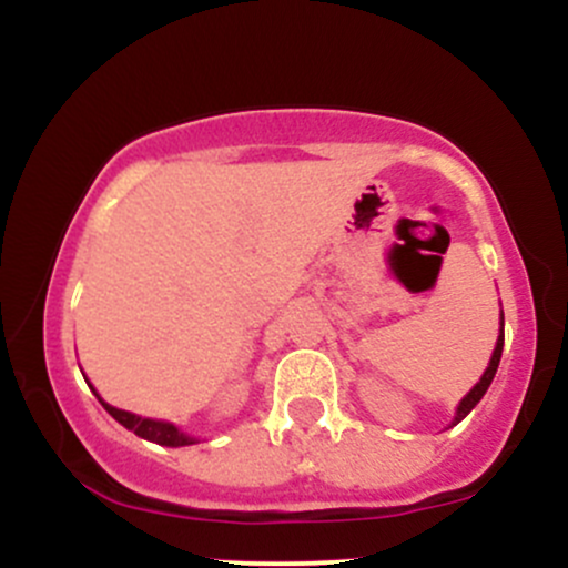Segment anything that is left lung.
Wrapping results in <instances>:
<instances>
[{"mask_svg": "<svg viewBox=\"0 0 568 568\" xmlns=\"http://www.w3.org/2000/svg\"><path fill=\"white\" fill-rule=\"evenodd\" d=\"M505 323V321H501ZM501 347H505V334H499V338H497V347H494V355H491V363H488V368L484 371V376H480V382L475 384V387L470 389V393L465 395V400L459 403V408H456V416H454V425H459L462 419H465L467 414H470V410L478 406V400L480 397L486 395V389H488V384H491V379H494V374H497V368H499V357H501Z\"/></svg>", "mask_w": 568, "mask_h": 568, "instance_id": "left-lung-1", "label": "left lung"}]
</instances>
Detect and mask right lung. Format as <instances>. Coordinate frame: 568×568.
<instances>
[{
  "label": "right lung",
  "mask_w": 568,
  "mask_h": 568,
  "mask_svg": "<svg viewBox=\"0 0 568 568\" xmlns=\"http://www.w3.org/2000/svg\"><path fill=\"white\" fill-rule=\"evenodd\" d=\"M98 400H101V397H98ZM101 406L106 408L109 414H112L122 427L133 429V433L139 435V438H146V440H152V443H160V446H171V448L192 446V443H194V438H189V435L181 433V429L175 427V425H171V422L143 419V416L130 414V410H120V408L109 406V403H103V400H101Z\"/></svg>",
  "instance_id": "obj_1"
}]
</instances>
